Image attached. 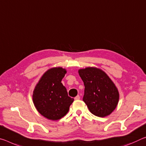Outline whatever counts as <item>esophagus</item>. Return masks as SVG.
Segmentation results:
<instances>
[{
	"label": "esophagus",
	"mask_w": 146,
	"mask_h": 146,
	"mask_svg": "<svg viewBox=\"0 0 146 146\" xmlns=\"http://www.w3.org/2000/svg\"><path fill=\"white\" fill-rule=\"evenodd\" d=\"M75 100H79V99H80V96H77L75 98Z\"/></svg>",
	"instance_id": "obj_1"
}]
</instances>
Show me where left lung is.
<instances>
[{"mask_svg": "<svg viewBox=\"0 0 146 146\" xmlns=\"http://www.w3.org/2000/svg\"><path fill=\"white\" fill-rule=\"evenodd\" d=\"M78 74L84 84L83 101L94 115L103 117L112 113L119 101V92L108 76L101 69L86 68Z\"/></svg>", "mask_w": 146, "mask_h": 146, "instance_id": "8db88e82", "label": "left lung"}]
</instances>
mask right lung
<instances>
[{
	"label": "right lung",
	"instance_id": "obj_1",
	"mask_svg": "<svg viewBox=\"0 0 146 146\" xmlns=\"http://www.w3.org/2000/svg\"><path fill=\"white\" fill-rule=\"evenodd\" d=\"M66 73V69L62 68L48 69L34 90L32 98L37 110L48 119L58 120L64 117L74 101L61 82Z\"/></svg>",
	"mask_w": 146,
	"mask_h": 146
}]
</instances>
